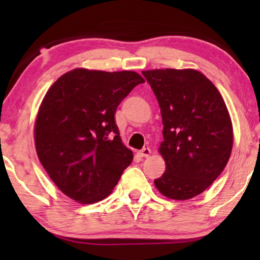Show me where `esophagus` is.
<instances>
[{"label":"esophagus","mask_w":260,"mask_h":260,"mask_svg":"<svg viewBox=\"0 0 260 260\" xmlns=\"http://www.w3.org/2000/svg\"><path fill=\"white\" fill-rule=\"evenodd\" d=\"M151 154V150L149 148H143L142 150L138 151V155L141 156V157H149Z\"/></svg>","instance_id":"1"}]
</instances>
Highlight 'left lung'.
Instances as JSON below:
<instances>
[{"instance_id":"8db88e82","label":"left lung","mask_w":260,"mask_h":260,"mask_svg":"<svg viewBox=\"0 0 260 260\" xmlns=\"http://www.w3.org/2000/svg\"><path fill=\"white\" fill-rule=\"evenodd\" d=\"M161 108L159 154L166 172L156 179L159 193L188 200L211 186L225 168L233 129L225 102L209 79L195 70L143 71Z\"/></svg>"}]
</instances>
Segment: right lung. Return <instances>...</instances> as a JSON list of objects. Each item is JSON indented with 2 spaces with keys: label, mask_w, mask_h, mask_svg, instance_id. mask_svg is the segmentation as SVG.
Wrapping results in <instances>:
<instances>
[{
  "label": "right lung",
  "mask_w": 260,
  "mask_h": 260,
  "mask_svg": "<svg viewBox=\"0 0 260 260\" xmlns=\"http://www.w3.org/2000/svg\"><path fill=\"white\" fill-rule=\"evenodd\" d=\"M142 83L133 71L76 69L46 93L35 120V148L53 182L72 200H103L130 166L133 151L122 143L115 113Z\"/></svg>",
  "instance_id": "1"
}]
</instances>
